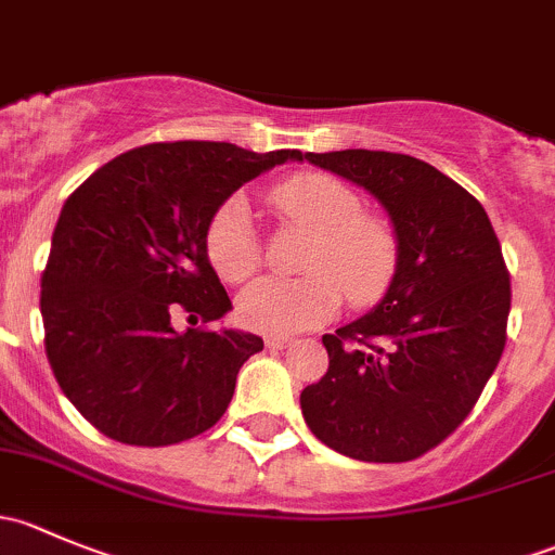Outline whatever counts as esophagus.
Masks as SVG:
<instances>
[{
	"label": "esophagus",
	"instance_id": "34e87169",
	"mask_svg": "<svg viewBox=\"0 0 555 555\" xmlns=\"http://www.w3.org/2000/svg\"><path fill=\"white\" fill-rule=\"evenodd\" d=\"M287 346H293V340L289 338H279V335H268L266 338V349H271V351H282V349H287Z\"/></svg>",
	"mask_w": 555,
	"mask_h": 555
}]
</instances>
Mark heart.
Masks as SVG:
<instances>
[{"label":"heart","instance_id":"b5f03b06","mask_svg":"<svg viewBox=\"0 0 555 555\" xmlns=\"http://www.w3.org/2000/svg\"><path fill=\"white\" fill-rule=\"evenodd\" d=\"M273 206L319 233L306 271L311 276L257 279L242 293L244 324L266 335H295L330 322L346 298L373 306L400 271V238L382 217L362 215V198L327 173H300L271 193ZM211 266L228 282H244L260 266V236L244 195H231L206 231Z\"/></svg>","mask_w":555,"mask_h":555}]
</instances>
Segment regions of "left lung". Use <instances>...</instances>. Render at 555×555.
<instances>
[{"label":"left lung","mask_w":555,"mask_h":555,"mask_svg":"<svg viewBox=\"0 0 555 555\" xmlns=\"http://www.w3.org/2000/svg\"><path fill=\"white\" fill-rule=\"evenodd\" d=\"M365 188L400 238V271L365 317L324 335L330 367L300 391L306 424L360 462H411L467 418L505 349L511 276L483 206L424 160L306 153Z\"/></svg>","instance_id":"left-lung-1"}]
</instances>
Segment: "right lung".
<instances>
[{"label": "right lung", "mask_w": 555, "mask_h": 555, "mask_svg": "<svg viewBox=\"0 0 555 555\" xmlns=\"http://www.w3.org/2000/svg\"><path fill=\"white\" fill-rule=\"evenodd\" d=\"M287 160L304 153L147 144L66 198L42 273L44 351L61 391L106 438L182 443L228 411L238 367L262 338L177 330L171 317L217 322L233 309L209 262V220L244 182Z\"/></svg>", "instance_id": "add662e5"}]
</instances>
